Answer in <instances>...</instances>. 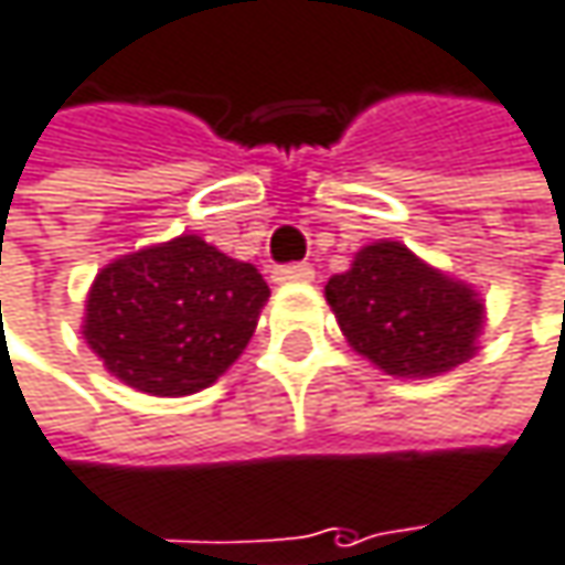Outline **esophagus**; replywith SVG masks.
Segmentation results:
<instances>
[{"label": "esophagus", "instance_id": "obj_1", "mask_svg": "<svg viewBox=\"0 0 565 565\" xmlns=\"http://www.w3.org/2000/svg\"><path fill=\"white\" fill-rule=\"evenodd\" d=\"M271 278L278 284H300V281H313V268L307 262H297V265H278L271 271Z\"/></svg>", "mask_w": 565, "mask_h": 565}]
</instances>
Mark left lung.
Wrapping results in <instances>:
<instances>
[{
  "label": "left lung",
  "instance_id": "8db88e82",
  "mask_svg": "<svg viewBox=\"0 0 565 565\" xmlns=\"http://www.w3.org/2000/svg\"><path fill=\"white\" fill-rule=\"evenodd\" d=\"M327 300L352 349L387 375L449 372L476 352L482 330L476 294L427 268L401 242L362 248L345 275L330 278Z\"/></svg>",
  "mask_w": 565,
  "mask_h": 565
}]
</instances>
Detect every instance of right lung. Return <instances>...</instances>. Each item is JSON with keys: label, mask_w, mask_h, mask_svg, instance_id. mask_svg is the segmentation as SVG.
Returning a JSON list of instances; mask_svg holds the SVG:
<instances>
[{"label": "right lung", "mask_w": 565, "mask_h": 565, "mask_svg": "<svg viewBox=\"0 0 565 565\" xmlns=\"http://www.w3.org/2000/svg\"><path fill=\"white\" fill-rule=\"evenodd\" d=\"M268 294L255 265L180 235L96 275L83 335L126 385L180 397L213 385L238 359Z\"/></svg>", "instance_id": "obj_1"}]
</instances>
